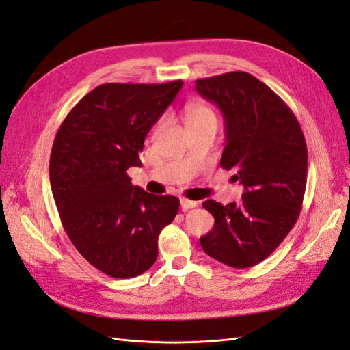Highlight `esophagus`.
Returning a JSON list of instances; mask_svg holds the SVG:
<instances>
[{
    "mask_svg": "<svg viewBox=\"0 0 350 350\" xmlns=\"http://www.w3.org/2000/svg\"><path fill=\"white\" fill-rule=\"evenodd\" d=\"M179 203H181V207H183V210H188V208H194V207H197L198 206V203L197 201H194V200H188V198H181L179 200Z\"/></svg>",
    "mask_w": 350,
    "mask_h": 350,
    "instance_id": "34e87169",
    "label": "esophagus"
}]
</instances>
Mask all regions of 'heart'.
Wrapping results in <instances>:
<instances>
[{
  "mask_svg": "<svg viewBox=\"0 0 350 350\" xmlns=\"http://www.w3.org/2000/svg\"><path fill=\"white\" fill-rule=\"evenodd\" d=\"M185 115V124L188 129L191 126H201V125H216L217 126V115L211 109L208 105L189 102L184 108ZM162 126V121L156 124V131Z\"/></svg>",
  "mask_w": 350,
  "mask_h": 350,
  "instance_id": "1",
  "label": "heart"
}]
</instances>
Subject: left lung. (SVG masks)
Here are the masks:
<instances>
[{"instance_id":"obj_1","label":"left lung","mask_w":350,"mask_h":350,"mask_svg":"<svg viewBox=\"0 0 350 350\" xmlns=\"http://www.w3.org/2000/svg\"><path fill=\"white\" fill-rule=\"evenodd\" d=\"M196 90L225 116L220 166L245 187L239 203L207 200L215 226L200 238L207 256L234 269L266 260L299 217L306 187L305 137L292 109L245 71L196 80Z\"/></svg>"}]
</instances>
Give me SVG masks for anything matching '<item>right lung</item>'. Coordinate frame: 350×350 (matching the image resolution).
Segmentation results:
<instances>
[{"mask_svg":"<svg viewBox=\"0 0 350 350\" xmlns=\"http://www.w3.org/2000/svg\"><path fill=\"white\" fill-rule=\"evenodd\" d=\"M183 84H100L57 131L49 179L61 224L81 256L111 278L149 270L159 235L178 213L175 196L146 193L126 169L142 166L146 135Z\"/></svg>","mask_w":350,"mask_h":350,"instance_id":"add662e5","label":"right lung"}]
</instances>
